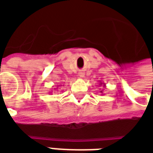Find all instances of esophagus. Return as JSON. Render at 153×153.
Wrapping results in <instances>:
<instances>
[{
	"label": "esophagus",
	"instance_id": "1",
	"mask_svg": "<svg viewBox=\"0 0 153 153\" xmlns=\"http://www.w3.org/2000/svg\"><path fill=\"white\" fill-rule=\"evenodd\" d=\"M79 76L83 78V77L85 76V73H84V72H79Z\"/></svg>",
	"mask_w": 153,
	"mask_h": 153
}]
</instances>
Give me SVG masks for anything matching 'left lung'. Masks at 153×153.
Returning a JSON list of instances; mask_svg holds the SVG:
<instances>
[{
    "label": "left lung",
    "instance_id": "left-lung-1",
    "mask_svg": "<svg viewBox=\"0 0 153 153\" xmlns=\"http://www.w3.org/2000/svg\"><path fill=\"white\" fill-rule=\"evenodd\" d=\"M103 84V87L105 86V85H105V84H104V83H102V82H101V84H100V85H102ZM100 92L101 93H102V91H100Z\"/></svg>",
    "mask_w": 153,
    "mask_h": 153
}]
</instances>
